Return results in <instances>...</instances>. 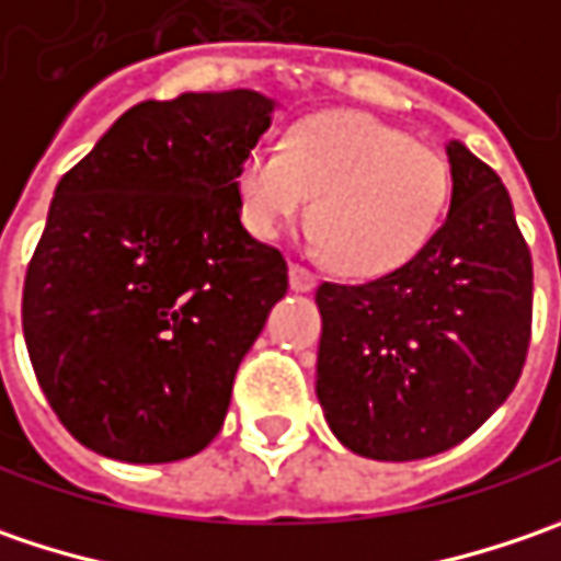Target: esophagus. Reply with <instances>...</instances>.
I'll return each instance as SVG.
<instances>
[{"instance_id": "obj_1", "label": "esophagus", "mask_w": 561, "mask_h": 561, "mask_svg": "<svg viewBox=\"0 0 561 561\" xmlns=\"http://www.w3.org/2000/svg\"><path fill=\"white\" fill-rule=\"evenodd\" d=\"M288 282H291L295 291H310V288L317 285V276H313L307 266H301V263H291V266H288Z\"/></svg>"}]
</instances>
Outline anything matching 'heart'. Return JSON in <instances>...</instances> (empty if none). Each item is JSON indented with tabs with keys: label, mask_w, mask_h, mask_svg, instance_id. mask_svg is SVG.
Listing matches in <instances>:
<instances>
[{
	"label": "heart",
	"mask_w": 561,
	"mask_h": 561,
	"mask_svg": "<svg viewBox=\"0 0 561 561\" xmlns=\"http://www.w3.org/2000/svg\"><path fill=\"white\" fill-rule=\"evenodd\" d=\"M232 191L256 238H279L310 207L313 241L345 276H382L421 254L451 191L449 162L433 147L354 110L295 122L279 150L251 147Z\"/></svg>",
	"instance_id": "1"
}]
</instances>
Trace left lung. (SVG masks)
Wrapping results in <instances>:
<instances>
[{"mask_svg": "<svg viewBox=\"0 0 561 561\" xmlns=\"http://www.w3.org/2000/svg\"><path fill=\"white\" fill-rule=\"evenodd\" d=\"M446 222L404 266L364 285L323 282L317 399L342 446L414 461L458 446L500 408L530 345L534 266L502 179L446 147Z\"/></svg>", "mask_w": 561, "mask_h": 561, "instance_id": "obj_1", "label": "left lung"}]
</instances>
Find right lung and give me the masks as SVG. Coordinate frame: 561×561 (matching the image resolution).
I'll use <instances>...</instances> for the list:
<instances>
[{"label":"right lung","instance_id":"right-lung-1","mask_svg":"<svg viewBox=\"0 0 561 561\" xmlns=\"http://www.w3.org/2000/svg\"><path fill=\"white\" fill-rule=\"evenodd\" d=\"M256 90L128 110L61 175L21 323L61 426L115 461L162 465L222 430L241 357L288 291L241 226L238 159L270 128Z\"/></svg>","mask_w":561,"mask_h":561}]
</instances>
